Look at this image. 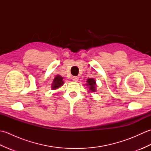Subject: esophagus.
Listing matches in <instances>:
<instances>
[{
    "instance_id": "obj_1",
    "label": "esophagus",
    "mask_w": 151,
    "mask_h": 151,
    "mask_svg": "<svg viewBox=\"0 0 151 151\" xmlns=\"http://www.w3.org/2000/svg\"><path fill=\"white\" fill-rule=\"evenodd\" d=\"M78 76H73V80L74 81H75V82H76V81H78Z\"/></svg>"
}]
</instances>
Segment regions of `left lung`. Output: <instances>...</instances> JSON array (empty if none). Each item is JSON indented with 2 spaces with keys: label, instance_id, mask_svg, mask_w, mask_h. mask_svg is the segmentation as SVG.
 <instances>
[{
  "label": "left lung",
  "instance_id": "left-lung-1",
  "mask_svg": "<svg viewBox=\"0 0 151 151\" xmlns=\"http://www.w3.org/2000/svg\"><path fill=\"white\" fill-rule=\"evenodd\" d=\"M86 84H84V86H86L89 89L88 93H94L97 91V84H96V81L93 78H89L87 79V81H86Z\"/></svg>",
  "mask_w": 151,
  "mask_h": 151
}]
</instances>
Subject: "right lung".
I'll use <instances>...</instances> for the list:
<instances>
[{
  "instance_id": "right-lung-1",
  "label": "right lung",
  "mask_w": 151,
  "mask_h": 151,
  "mask_svg": "<svg viewBox=\"0 0 151 151\" xmlns=\"http://www.w3.org/2000/svg\"><path fill=\"white\" fill-rule=\"evenodd\" d=\"M63 79V76H60L59 75H56L53 80L52 84H51V88H52V89H57L59 88L62 87L64 84Z\"/></svg>"
}]
</instances>
